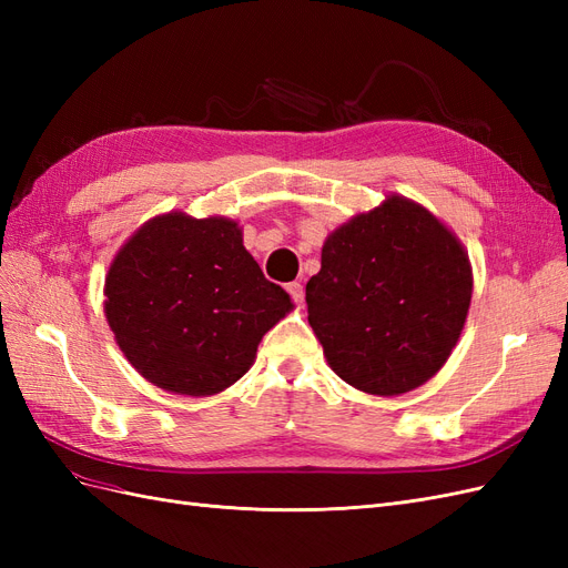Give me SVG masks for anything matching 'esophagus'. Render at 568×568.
Masks as SVG:
<instances>
[{"mask_svg":"<svg viewBox=\"0 0 568 568\" xmlns=\"http://www.w3.org/2000/svg\"><path fill=\"white\" fill-rule=\"evenodd\" d=\"M286 291H288V296L294 298L296 303H301V301H303V284H301V282H291V284H286Z\"/></svg>","mask_w":568,"mask_h":568,"instance_id":"34e87169","label":"esophagus"}]
</instances>
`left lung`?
<instances>
[{"instance_id": "1", "label": "left lung", "mask_w": 568, "mask_h": 568, "mask_svg": "<svg viewBox=\"0 0 568 568\" xmlns=\"http://www.w3.org/2000/svg\"><path fill=\"white\" fill-rule=\"evenodd\" d=\"M305 303L343 382L400 395L450 357L471 303L469 257L426 209L388 196L326 236Z\"/></svg>"}]
</instances>
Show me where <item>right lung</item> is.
I'll return each instance as SVG.
<instances>
[{"label": "right lung", "instance_id": "obj_1", "mask_svg": "<svg viewBox=\"0 0 568 568\" xmlns=\"http://www.w3.org/2000/svg\"><path fill=\"white\" fill-rule=\"evenodd\" d=\"M106 320L146 382L213 395L251 369L261 338L294 303L265 280L227 217H153L118 251Z\"/></svg>", "mask_w": 568, "mask_h": 568}]
</instances>
